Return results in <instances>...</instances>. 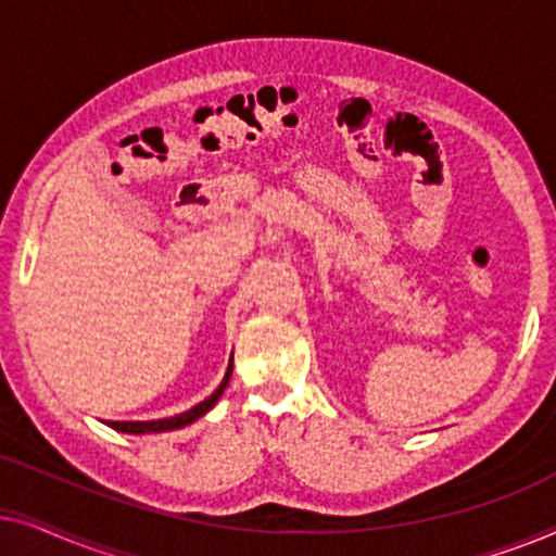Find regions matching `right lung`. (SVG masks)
Listing matches in <instances>:
<instances>
[{
	"instance_id": "obj_1",
	"label": "right lung",
	"mask_w": 556,
	"mask_h": 556,
	"mask_svg": "<svg viewBox=\"0 0 556 556\" xmlns=\"http://www.w3.org/2000/svg\"><path fill=\"white\" fill-rule=\"evenodd\" d=\"M230 377H232V356H230V362H227L225 377H223V382H219L217 390L212 392L207 400H202L200 405L187 409V413H179L174 417H162V420H141V422L139 420H136V422H113V420H109L105 425H109V428H113V430H118V432H128V435H149V432H169V430L187 428V425L197 422L200 417L207 415L210 409L217 405V400L223 397L225 387L230 384Z\"/></svg>"
}]
</instances>
